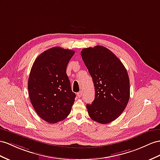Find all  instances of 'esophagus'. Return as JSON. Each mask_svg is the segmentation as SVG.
I'll return each instance as SVG.
<instances>
[{
	"label": "esophagus",
	"instance_id": "esophagus-1",
	"mask_svg": "<svg viewBox=\"0 0 160 160\" xmlns=\"http://www.w3.org/2000/svg\"><path fill=\"white\" fill-rule=\"evenodd\" d=\"M82 91H80L77 93V96L78 98H80L82 97Z\"/></svg>",
	"mask_w": 160,
	"mask_h": 160
}]
</instances>
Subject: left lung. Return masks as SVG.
I'll list each match as a JSON object with an SVG mask.
<instances>
[{
    "mask_svg": "<svg viewBox=\"0 0 160 160\" xmlns=\"http://www.w3.org/2000/svg\"><path fill=\"white\" fill-rule=\"evenodd\" d=\"M81 56L91 76L95 90L92 104H87L90 118L108 124L119 117L128 103L130 80L121 61L103 46L83 48Z\"/></svg>",
    "mask_w": 160,
    "mask_h": 160,
    "instance_id": "8db88e82",
    "label": "left lung"
}]
</instances>
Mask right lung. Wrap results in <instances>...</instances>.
I'll list each match as a JSON object with an SVG mask.
<instances>
[{"label": "right lung", "mask_w": 160, "mask_h": 160, "mask_svg": "<svg viewBox=\"0 0 160 160\" xmlns=\"http://www.w3.org/2000/svg\"><path fill=\"white\" fill-rule=\"evenodd\" d=\"M74 53L52 47L41 53L32 67L28 82L30 101L38 115L51 124L66 118L74 103L76 94L66 73Z\"/></svg>", "instance_id": "1"}]
</instances>
